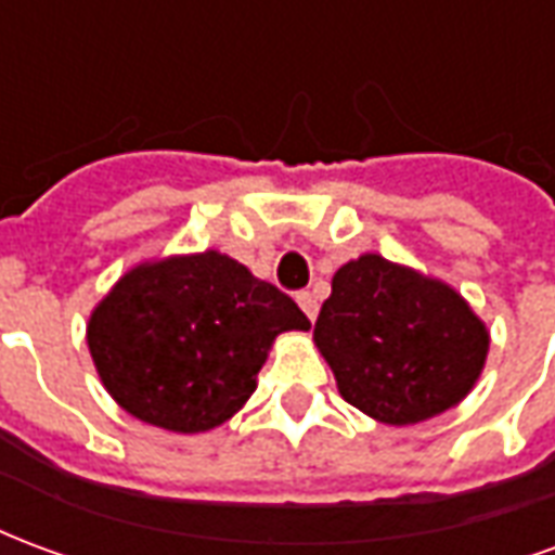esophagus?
<instances>
[{
  "mask_svg": "<svg viewBox=\"0 0 555 555\" xmlns=\"http://www.w3.org/2000/svg\"><path fill=\"white\" fill-rule=\"evenodd\" d=\"M297 302H300L302 312L309 314V321L318 318V297H314L312 291H300V294H297Z\"/></svg>",
  "mask_w": 555,
  "mask_h": 555,
  "instance_id": "1",
  "label": "esophagus"
}]
</instances>
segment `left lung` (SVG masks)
<instances>
[{
  "label": "left lung",
  "mask_w": 555,
  "mask_h": 555,
  "mask_svg": "<svg viewBox=\"0 0 555 555\" xmlns=\"http://www.w3.org/2000/svg\"><path fill=\"white\" fill-rule=\"evenodd\" d=\"M314 341L341 398L386 425L454 408L478 380L490 345L457 291L380 255H362L333 276Z\"/></svg>",
  "instance_id": "left-lung-1"
}]
</instances>
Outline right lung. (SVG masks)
Here are the masks:
<instances>
[{
	"instance_id": "1",
	"label": "right lung",
	"mask_w": 555,
	"mask_h": 555,
	"mask_svg": "<svg viewBox=\"0 0 555 555\" xmlns=\"http://www.w3.org/2000/svg\"><path fill=\"white\" fill-rule=\"evenodd\" d=\"M309 326L288 294L210 249L130 270L91 314L89 350L127 413L198 434L253 396L279 333Z\"/></svg>"
}]
</instances>
